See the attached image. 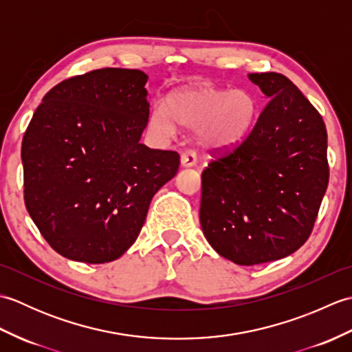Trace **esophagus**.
<instances>
[{"instance_id":"esophagus-1","label":"esophagus","mask_w":352,"mask_h":352,"mask_svg":"<svg viewBox=\"0 0 352 352\" xmlns=\"http://www.w3.org/2000/svg\"><path fill=\"white\" fill-rule=\"evenodd\" d=\"M182 166L183 168H192L197 164V154L193 151H184L182 154Z\"/></svg>"}]
</instances>
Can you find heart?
I'll return each mask as SVG.
<instances>
[{"mask_svg": "<svg viewBox=\"0 0 352 352\" xmlns=\"http://www.w3.org/2000/svg\"><path fill=\"white\" fill-rule=\"evenodd\" d=\"M257 116V102L245 91L210 86L186 87L169 95L166 106L155 104L149 129L172 136L175 124L197 130L198 144L208 149H226L239 144Z\"/></svg>", "mask_w": 352, "mask_h": 352, "instance_id": "b5f03b06", "label": "heart"}]
</instances>
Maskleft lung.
I'll return each instance as SVG.
<instances>
[{"label":"left lung","instance_id":"obj_1","mask_svg":"<svg viewBox=\"0 0 352 352\" xmlns=\"http://www.w3.org/2000/svg\"><path fill=\"white\" fill-rule=\"evenodd\" d=\"M248 78L269 101L242 144L203 170L199 207L207 242L242 266L301 248L330 177L319 111L283 74Z\"/></svg>","mask_w":352,"mask_h":352}]
</instances>
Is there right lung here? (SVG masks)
<instances>
[{
  "label": "right lung",
  "instance_id": "add662e5",
  "mask_svg": "<svg viewBox=\"0 0 352 352\" xmlns=\"http://www.w3.org/2000/svg\"><path fill=\"white\" fill-rule=\"evenodd\" d=\"M148 76L104 68L54 86L22 139L25 207L50 246L83 263L119 258L180 155L140 144Z\"/></svg>",
  "mask_w": 352,
  "mask_h": 352
}]
</instances>
